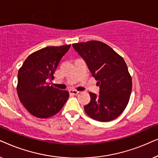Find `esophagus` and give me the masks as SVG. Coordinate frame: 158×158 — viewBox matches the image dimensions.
<instances>
[{
  "instance_id": "obj_1",
  "label": "esophagus",
  "mask_w": 158,
  "mask_h": 158,
  "mask_svg": "<svg viewBox=\"0 0 158 158\" xmlns=\"http://www.w3.org/2000/svg\"><path fill=\"white\" fill-rule=\"evenodd\" d=\"M78 93H79V91H77V90H75V89L69 90V94H70L71 95H76V94H77Z\"/></svg>"
}]
</instances>
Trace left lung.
Masks as SVG:
<instances>
[{"label":"left lung","instance_id":"obj_1","mask_svg":"<svg viewBox=\"0 0 158 158\" xmlns=\"http://www.w3.org/2000/svg\"><path fill=\"white\" fill-rule=\"evenodd\" d=\"M72 46L100 86L98 95L89 93L91 100L85 106L86 113L98 121L116 118L128 105L132 89L131 77L123 58L100 41L78 43Z\"/></svg>","mask_w":158,"mask_h":158}]
</instances>
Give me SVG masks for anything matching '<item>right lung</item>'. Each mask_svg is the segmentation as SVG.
I'll return each instance as SVG.
<instances>
[{"label":"right lung","instance_id":"right-lung-1","mask_svg":"<svg viewBox=\"0 0 158 158\" xmlns=\"http://www.w3.org/2000/svg\"><path fill=\"white\" fill-rule=\"evenodd\" d=\"M71 45L46 47L29 55L18 72L17 93L24 108L34 116L47 118L61 110L69 98L66 90L50 86L48 81Z\"/></svg>","mask_w":158,"mask_h":158}]
</instances>
